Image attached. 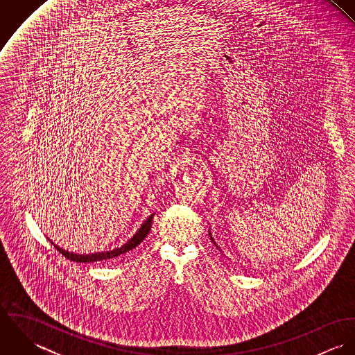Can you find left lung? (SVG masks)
Masks as SVG:
<instances>
[{"mask_svg":"<svg viewBox=\"0 0 355 355\" xmlns=\"http://www.w3.org/2000/svg\"><path fill=\"white\" fill-rule=\"evenodd\" d=\"M209 235H210V239H211V241H213V238H211V234H209ZM213 243H214V245H216V242H214V241H213ZM216 246H217V245H216Z\"/></svg>","mask_w":355,"mask_h":355,"instance_id":"obj_1","label":"left lung"}]
</instances>
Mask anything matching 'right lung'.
<instances>
[{
  "instance_id": "obj_1",
  "label": "right lung",
  "mask_w": 355,
  "mask_h": 355,
  "mask_svg": "<svg viewBox=\"0 0 355 355\" xmlns=\"http://www.w3.org/2000/svg\"><path fill=\"white\" fill-rule=\"evenodd\" d=\"M153 216L154 213L150 214L148 218H145V221H142L141 225H138L135 230H132V232H130L128 235L123 236L121 239H116L107 245H103L101 248L97 249H90L86 250L83 253H75V252H68L64 250L58 246H55L53 242L51 245L57 249V252L62 254L65 258L75 261V262H106L114 258H119L121 254L128 253L130 250L135 249L149 234L150 228H152Z\"/></svg>"
}]
</instances>
